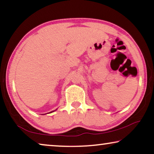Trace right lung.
Listing matches in <instances>:
<instances>
[{"label":"right lung","instance_id":"right-lung-1","mask_svg":"<svg viewBox=\"0 0 154 154\" xmlns=\"http://www.w3.org/2000/svg\"><path fill=\"white\" fill-rule=\"evenodd\" d=\"M51 112H52V111H51ZM51 112H50V113H51Z\"/></svg>","mask_w":154,"mask_h":154}]
</instances>
